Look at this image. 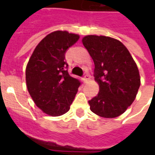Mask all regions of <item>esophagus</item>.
<instances>
[{"label":"esophagus","instance_id":"obj_1","mask_svg":"<svg viewBox=\"0 0 155 155\" xmlns=\"http://www.w3.org/2000/svg\"><path fill=\"white\" fill-rule=\"evenodd\" d=\"M91 78V75H90V74H86V75H85V76H84V81L86 82V81L90 80V78Z\"/></svg>","mask_w":155,"mask_h":155}]
</instances>
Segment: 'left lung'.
<instances>
[{
	"label": "left lung",
	"instance_id": "obj_1",
	"mask_svg": "<svg viewBox=\"0 0 155 155\" xmlns=\"http://www.w3.org/2000/svg\"><path fill=\"white\" fill-rule=\"evenodd\" d=\"M95 64L98 94L89 101L90 109L104 118L123 114L133 104L140 85L139 70L127 47L118 39L103 35L82 39Z\"/></svg>",
	"mask_w": 155,
	"mask_h": 155
}]
</instances>
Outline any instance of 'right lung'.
<instances>
[{
    "label": "right lung",
    "mask_w": 155,
    "mask_h": 155,
    "mask_svg": "<svg viewBox=\"0 0 155 155\" xmlns=\"http://www.w3.org/2000/svg\"><path fill=\"white\" fill-rule=\"evenodd\" d=\"M78 39V34L67 31L49 33L35 47L27 63V91L46 115L65 114L78 92L80 82L69 75L64 53Z\"/></svg>",
    "instance_id": "1"
}]
</instances>
